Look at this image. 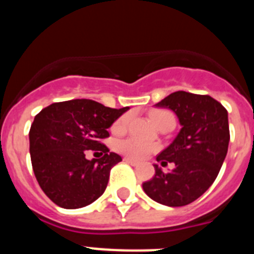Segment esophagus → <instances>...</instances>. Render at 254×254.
I'll list each match as a JSON object with an SVG mask.
<instances>
[{"label":"esophagus","instance_id":"esophagus-1","mask_svg":"<svg viewBox=\"0 0 254 254\" xmlns=\"http://www.w3.org/2000/svg\"><path fill=\"white\" fill-rule=\"evenodd\" d=\"M123 160H125L126 163L131 164V165H138V161H137V160H133V159H131V158H127V156H126V158L123 159Z\"/></svg>","mask_w":254,"mask_h":254}]
</instances>
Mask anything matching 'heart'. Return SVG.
<instances>
[{
	"label": "heart",
	"instance_id": "obj_1",
	"mask_svg": "<svg viewBox=\"0 0 254 254\" xmlns=\"http://www.w3.org/2000/svg\"><path fill=\"white\" fill-rule=\"evenodd\" d=\"M172 114L167 111H152L150 113V118L152 122L158 126L161 120H164L165 117H169ZM129 122V114H123L118 120L114 122L112 131L116 133H122L127 128V125ZM117 150L120 152H123L125 155L133 159H143L146 158L147 155L158 150V145L154 142H149V141L138 140V138L129 137L121 140L117 142Z\"/></svg>",
	"mask_w": 254,
	"mask_h": 254
}]
</instances>
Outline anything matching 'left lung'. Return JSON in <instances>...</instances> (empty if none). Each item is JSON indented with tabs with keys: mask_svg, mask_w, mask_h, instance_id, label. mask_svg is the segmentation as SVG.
<instances>
[{
	"mask_svg": "<svg viewBox=\"0 0 254 254\" xmlns=\"http://www.w3.org/2000/svg\"><path fill=\"white\" fill-rule=\"evenodd\" d=\"M178 117L181 131L158 155L161 165L174 164L164 173L155 164V176L142 185L145 193L161 205L178 207L193 202L211 187L228 152V112L208 95L176 91L155 104Z\"/></svg>",
	"mask_w": 254,
	"mask_h": 254,
	"instance_id": "1",
	"label": "left lung"
}]
</instances>
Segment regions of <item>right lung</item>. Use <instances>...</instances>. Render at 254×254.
Masks as SVG:
<instances>
[{
  "mask_svg": "<svg viewBox=\"0 0 254 254\" xmlns=\"http://www.w3.org/2000/svg\"><path fill=\"white\" fill-rule=\"evenodd\" d=\"M128 107L112 109L89 99L53 103L35 116L29 132L31 165L40 188L57 206L80 208L104 193L109 173L122 158L100 140ZM87 149L105 156L87 161Z\"/></svg>",
  "mask_w": 254,
  "mask_h": 254,
  "instance_id": "right-lung-1",
  "label": "right lung"
}]
</instances>
